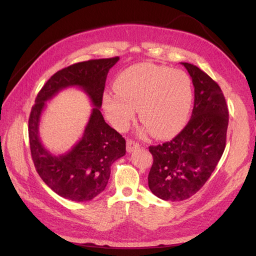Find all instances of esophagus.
I'll return each instance as SVG.
<instances>
[{
	"mask_svg": "<svg viewBox=\"0 0 256 256\" xmlns=\"http://www.w3.org/2000/svg\"><path fill=\"white\" fill-rule=\"evenodd\" d=\"M138 147H140L138 143H136V142H134L132 140H127V152H132L134 150L138 148Z\"/></svg>",
	"mask_w": 256,
	"mask_h": 256,
	"instance_id": "1",
	"label": "esophagus"
}]
</instances>
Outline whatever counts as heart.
<instances>
[{"instance_id": "1", "label": "heart", "mask_w": 256, "mask_h": 256, "mask_svg": "<svg viewBox=\"0 0 256 256\" xmlns=\"http://www.w3.org/2000/svg\"><path fill=\"white\" fill-rule=\"evenodd\" d=\"M114 90L106 92L102 106L106 118L118 130H125L134 118L143 130L157 138L172 134L187 118L192 102V84L180 69L150 63L130 66L114 81Z\"/></svg>"}]
</instances>
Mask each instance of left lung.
<instances>
[{"mask_svg":"<svg viewBox=\"0 0 256 256\" xmlns=\"http://www.w3.org/2000/svg\"><path fill=\"white\" fill-rule=\"evenodd\" d=\"M194 86L191 118L173 140L150 146L148 187L164 200L180 202L203 187L226 148L228 110L220 86L194 65L182 63Z\"/></svg>","mask_w":256,"mask_h":256,"instance_id":"1","label":"left lung"}]
</instances>
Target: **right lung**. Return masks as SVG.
Listing matches in <instances>:
<instances>
[{
	"instance_id": "obj_1",
	"label": "right lung",
	"mask_w": 256,
	"mask_h": 256,
	"mask_svg": "<svg viewBox=\"0 0 256 256\" xmlns=\"http://www.w3.org/2000/svg\"><path fill=\"white\" fill-rule=\"evenodd\" d=\"M118 56L90 60L54 74L38 92L28 118L30 154L37 173L62 198L86 202L102 193L109 182L111 166L126 154V141L104 122L100 112L108 72ZM79 87L94 106L80 141L65 154L53 155L42 145L39 122L45 102L58 91Z\"/></svg>"
}]
</instances>
